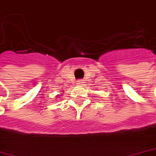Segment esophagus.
<instances>
[{"label":"esophagus","mask_w":156,"mask_h":156,"mask_svg":"<svg viewBox=\"0 0 156 156\" xmlns=\"http://www.w3.org/2000/svg\"><path fill=\"white\" fill-rule=\"evenodd\" d=\"M82 83H84L82 80H77V84H79V85H81Z\"/></svg>","instance_id":"esophagus-1"}]
</instances>
